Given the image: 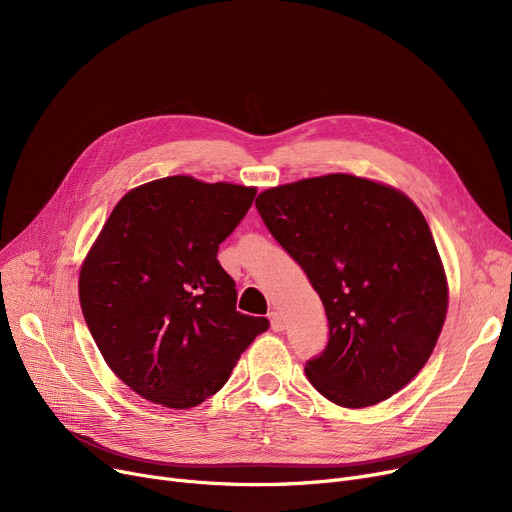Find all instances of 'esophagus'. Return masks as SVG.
<instances>
[{
    "instance_id": "34e87169",
    "label": "esophagus",
    "mask_w": 512,
    "mask_h": 512,
    "mask_svg": "<svg viewBox=\"0 0 512 512\" xmlns=\"http://www.w3.org/2000/svg\"><path fill=\"white\" fill-rule=\"evenodd\" d=\"M270 328L274 332H282L286 328V319L282 317V313H278V311L270 313Z\"/></svg>"
}]
</instances>
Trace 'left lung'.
Here are the masks:
<instances>
[{
	"instance_id": "obj_1",
	"label": "left lung",
	"mask_w": 512,
	"mask_h": 512,
	"mask_svg": "<svg viewBox=\"0 0 512 512\" xmlns=\"http://www.w3.org/2000/svg\"><path fill=\"white\" fill-rule=\"evenodd\" d=\"M255 205L326 309L328 344L305 365L313 388L346 409L405 388L432 355L448 309L446 274L419 207L351 174L276 186Z\"/></svg>"
}]
</instances>
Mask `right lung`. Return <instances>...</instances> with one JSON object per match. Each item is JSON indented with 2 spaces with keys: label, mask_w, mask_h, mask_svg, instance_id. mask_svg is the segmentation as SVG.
<instances>
[{
  "label": "right lung",
  "mask_w": 512,
  "mask_h": 512,
  "mask_svg": "<svg viewBox=\"0 0 512 512\" xmlns=\"http://www.w3.org/2000/svg\"><path fill=\"white\" fill-rule=\"evenodd\" d=\"M255 188L168 176L126 193L78 278L105 363L143 398L191 409L218 392L270 321L236 311L218 249Z\"/></svg>",
  "instance_id": "add662e5"
}]
</instances>
